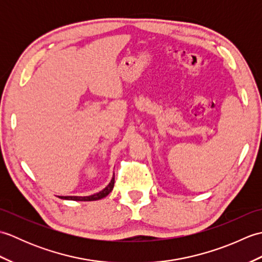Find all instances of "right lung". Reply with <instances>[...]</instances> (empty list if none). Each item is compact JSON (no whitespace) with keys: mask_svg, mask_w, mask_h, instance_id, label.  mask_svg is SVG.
<instances>
[{"mask_svg":"<svg viewBox=\"0 0 262 262\" xmlns=\"http://www.w3.org/2000/svg\"><path fill=\"white\" fill-rule=\"evenodd\" d=\"M114 185H115V174L113 177V179L109 182V185L105 187L104 189H102L101 191H99L94 194H91V196H85V197H80V196H59L60 199H68V200H76V202H92V200H99L102 199L105 196L113 191L114 189Z\"/></svg>","mask_w":262,"mask_h":262,"instance_id":"right-lung-1","label":"right lung"}]
</instances>
